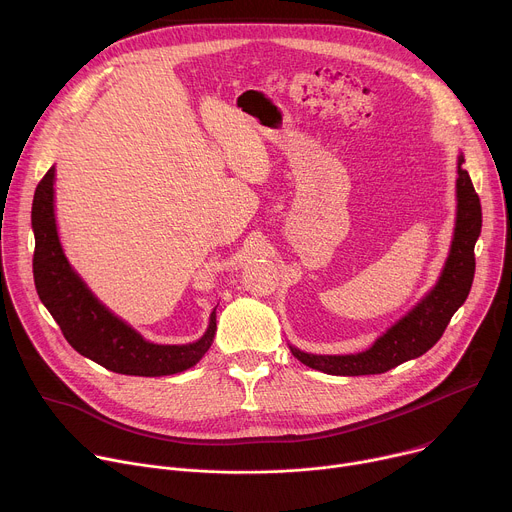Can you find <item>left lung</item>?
I'll use <instances>...</instances> for the list:
<instances>
[{
    "label": "left lung",
    "mask_w": 512,
    "mask_h": 512,
    "mask_svg": "<svg viewBox=\"0 0 512 512\" xmlns=\"http://www.w3.org/2000/svg\"><path fill=\"white\" fill-rule=\"evenodd\" d=\"M464 157L458 159V214L456 230L444 272L436 288L416 309L393 325L375 345L357 355H309L290 347L292 355L317 371L329 375H375L432 349L444 335L452 315L464 304L474 280V244L482 228L480 197L474 191Z\"/></svg>",
    "instance_id": "left-lung-1"
}]
</instances>
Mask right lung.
Wrapping results in <instances>:
<instances>
[{"label": "right lung", "mask_w": 512, "mask_h": 512, "mask_svg": "<svg viewBox=\"0 0 512 512\" xmlns=\"http://www.w3.org/2000/svg\"><path fill=\"white\" fill-rule=\"evenodd\" d=\"M34 282L40 300L58 323L66 341L84 357L123 375L159 377L193 367L216 335V311L199 341L155 345L102 306L74 274L60 248L54 220V167L40 179L32 203Z\"/></svg>", "instance_id": "obj_1"}]
</instances>
